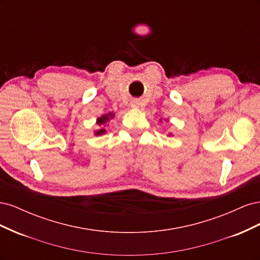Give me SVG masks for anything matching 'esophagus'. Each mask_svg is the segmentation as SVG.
Instances as JSON below:
<instances>
[{
  "label": "esophagus",
  "instance_id": "esophagus-1",
  "mask_svg": "<svg viewBox=\"0 0 260 260\" xmlns=\"http://www.w3.org/2000/svg\"><path fill=\"white\" fill-rule=\"evenodd\" d=\"M131 106H132L133 108H139V107H140V102H139L138 100H133V101L131 102Z\"/></svg>",
  "mask_w": 260,
  "mask_h": 260
}]
</instances>
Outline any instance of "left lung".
<instances>
[{"instance_id": "left-lung-1", "label": "left lung", "mask_w": 260, "mask_h": 260, "mask_svg": "<svg viewBox=\"0 0 260 260\" xmlns=\"http://www.w3.org/2000/svg\"><path fill=\"white\" fill-rule=\"evenodd\" d=\"M160 121H161V120H160ZM169 136H170V137H171V136H172V133H169Z\"/></svg>"}]
</instances>
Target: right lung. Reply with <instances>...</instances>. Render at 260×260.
Here are the masks:
<instances>
[{"label": "right lung", "instance_id": "obj_1", "mask_svg": "<svg viewBox=\"0 0 260 260\" xmlns=\"http://www.w3.org/2000/svg\"><path fill=\"white\" fill-rule=\"evenodd\" d=\"M114 117H115V114H114V113H108V114L102 115L101 117H98L96 124H98L99 129L94 130V135H95L96 137L102 136V135H105V133H106L105 125H106V123H107L109 120L113 119Z\"/></svg>", "mask_w": 260, "mask_h": 260}]
</instances>
